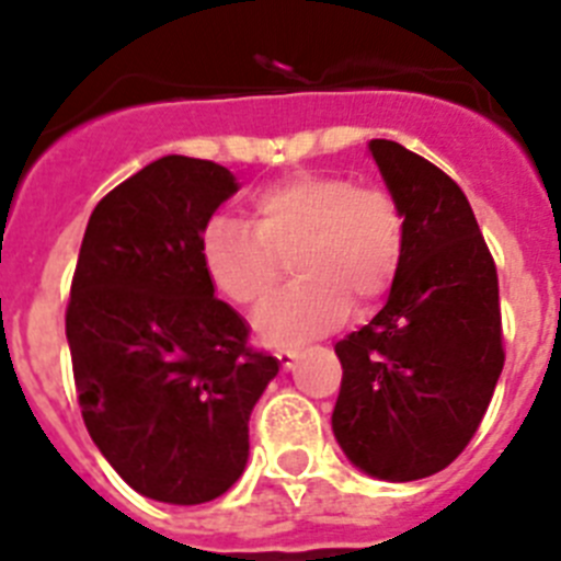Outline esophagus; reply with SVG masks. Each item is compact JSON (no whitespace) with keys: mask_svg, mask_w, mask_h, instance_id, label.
Listing matches in <instances>:
<instances>
[{"mask_svg":"<svg viewBox=\"0 0 561 561\" xmlns=\"http://www.w3.org/2000/svg\"><path fill=\"white\" fill-rule=\"evenodd\" d=\"M275 356H277V362H280V365H284L286 370L295 368V362H297V351L295 348H289V345H280Z\"/></svg>","mask_w":561,"mask_h":561,"instance_id":"obj_1","label":"esophagus"}]
</instances>
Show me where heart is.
<instances>
[{
  "instance_id": "heart-1",
  "label": "heart",
  "mask_w": 561,
  "mask_h": 561,
  "mask_svg": "<svg viewBox=\"0 0 561 561\" xmlns=\"http://www.w3.org/2000/svg\"><path fill=\"white\" fill-rule=\"evenodd\" d=\"M252 225L216 216L202 230V266L236 306L264 304L291 257L295 284L257 311L272 342L304 340L368 311L388 295L404 257V213L390 191L351 176L297 171L250 193Z\"/></svg>"
}]
</instances>
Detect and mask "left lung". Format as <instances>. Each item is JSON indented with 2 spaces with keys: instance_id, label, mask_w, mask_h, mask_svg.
<instances>
[{
  "instance_id": "8db88e82",
  "label": "left lung",
  "mask_w": 561,
  "mask_h": 561,
  "mask_svg": "<svg viewBox=\"0 0 561 561\" xmlns=\"http://www.w3.org/2000/svg\"><path fill=\"white\" fill-rule=\"evenodd\" d=\"M404 213L388 304L334 345L340 447L381 480L430 478L474 438L505 362L497 266L453 176L393 140L370 142Z\"/></svg>"
}]
</instances>
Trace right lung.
I'll return each mask as SVG.
<instances>
[{
  "instance_id": "1",
  "label": "right lung",
  "mask_w": 561,
  "mask_h": 561,
  "mask_svg": "<svg viewBox=\"0 0 561 561\" xmlns=\"http://www.w3.org/2000/svg\"><path fill=\"white\" fill-rule=\"evenodd\" d=\"M236 191L219 162H151L98 202L69 286L83 424L114 472L160 503H207L241 478L250 413L277 374L202 266V230Z\"/></svg>"
}]
</instances>
